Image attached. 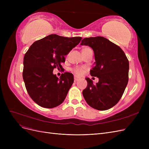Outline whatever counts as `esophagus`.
<instances>
[{"instance_id": "obj_1", "label": "esophagus", "mask_w": 149, "mask_h": 149, "mask_svg": "<svg viewBox=\"0 0 149 149\" xmlns=\"http://www.w3.org/2000/svg\"><path fill=\"white\" fill-rule=\"evenodd\" d=\"M79 80V78H78V77H76V76H74V81L75 82H77Z\"/></svg>"}]
</instances>
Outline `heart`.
I'll return each mask as SVG.
<instances>
[{"label": "heart", "instance_id": "heart-1", "mask_svg": "<svg viewBox=\"0 0 149 149\" xmlns=\"http://www.w3.org/2000/svg\"><path fill=\"white\" fill-rule=\"evenodd\" d=\"M84 68L83 67H76V68H74L72 70V71L73 72V73L77 76H82L84 73Z\"/></svg>", "mask_w": 149, "mask_h": 149}]
</instances>
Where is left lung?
<instances>
[{
  "instance_id": "8db88e82",
  "label": "left lung",
  "mask_w": 149,
  "mask_h": 149,
  "mask_svg": "<svg viewBox=\"0 0 149 149\" xmlns=\"http://www.w3.org/2000/svg\"><path fill=\"white\" fill-rule=\"evenodd\" d=\"M81 45L94 51L95 65L90 74L99 78L96 84L86 78V88L83 91L85 101L94 109L105 111L119 102L129 80V60L119 46L102 37L84 38Z\"/></svg>"
}]
</instances>
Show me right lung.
Instances as JSON below:
<instances>
[{
	"label": "right lung",
	"instance_id": "obj_1",
	"mask_svg": "<svg viewBox=\"0 0 149 149\" xmlns=\"http://www.w3.org/2000/svg\"><path fill=\"white\" fill-rule=\"evenodd\" d=\"M80 37H64L52 34L35 42L25 54L23 79L32 100L40 106L53 108L64 101L74 81L73 74H53L55 68L62 69L65 56L78 45Z\"/></svg>",
	"mask_w": 149,
	"mask_h": 149
}]
</instances>
